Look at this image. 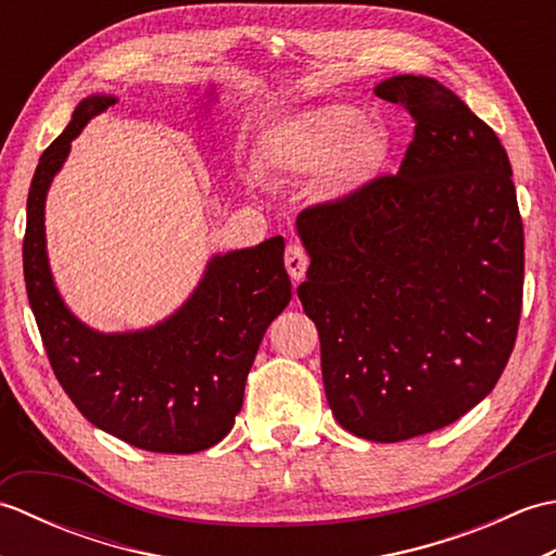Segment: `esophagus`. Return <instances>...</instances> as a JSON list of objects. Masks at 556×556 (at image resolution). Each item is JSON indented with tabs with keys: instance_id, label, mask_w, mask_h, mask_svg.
I'll use <instances>...</instances> for the list:
<instances>
[{
	"instance_id": "esophagus-1",
	"label": "esophagus",
	"mask_w": 556,
	"mask_h": 556,
	"mask_svg": "<svg viewBox=\"0 0 556 556\" xmlns=\"http://www.w3.org/2000/svg\"><path fill=\"white\" fill-rule=\"evenodd\" d=\"M285 265H287V271L293 281H301L305 277V269H308V255H305V251L299 243H291L287 248Z\"/></svg>"
}]
</instances>
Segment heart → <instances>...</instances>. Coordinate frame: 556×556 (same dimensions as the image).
<instances>
[{
	"mask_svg": "<svg viewBox=\"0 0 556 556\" xmlns=\"http://www.w3.org/2000/svg\"><path fill=\"white\" fill-rule=\"evenodd\" d=\"M387 157V128L351 102H325L289 114L257 140L260 167L289 179L317 174L329 200L363 193L382 174Z\"/></svg>",
	"mask_w": 556,
	"mask_h": 556,
	"instance_id": "obj_1",
	"label": "heart"
}]
</instances>
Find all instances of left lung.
Wrapping results in <instances>:
<instances>
[{
	"mask_svg": "<svg viewBox=\"0 0 556 556\" xmlns=\"http://www.w3.org/2000/svg\"><path fill=\"white\" fill-rule=\"evenodd\" d=\"M416 119L396 176L303 210L299 287L320 334L337 422L370 442L446 428L485 399L514 351L523 222L497 134L428 76L375 86Z\"/></svg>",
	"mask_w": 556,
	"mask_h": 556,
	"instance_id": "1",
	"label": "left lung"
}]
</instances>
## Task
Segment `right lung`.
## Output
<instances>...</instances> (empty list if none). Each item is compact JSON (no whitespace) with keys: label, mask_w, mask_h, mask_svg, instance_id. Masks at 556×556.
<instances>
[{"label":"right lung","mask_w":556,"mask_h":556,"mask_svg":"<svg viewBox=\"0 0 556 556\" xmlns=\"http://www.w3.org/2000/svg\"><path fill=\"white\" fill-rule=\"evenodd\" d=\"M114 102L104 92L80 100L38 162L23 239L28 301L59 384L96 428L146 452L195 454L233 428L260 341L291 301L285 239L212 255L191 296L157 325L100 332L78 320L50 269L45 200L71 140Z\"/></svg>","instance_id":"add662e5"}]
</instances>
